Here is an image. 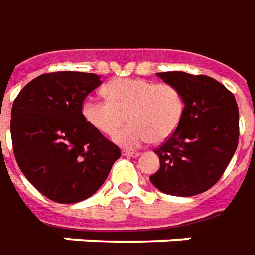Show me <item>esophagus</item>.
Here are the masks:
<instances>
[{
  "label": "esophagus",
  "mask_w": 255,
  "mask_h": 255,
  "mask_svg": "<svg viewBox=\"0 0 255 255\" xmlns=\"http://www.w3.org/2000/svg\"><path fill=\"white\" fill-rule=\"evenodd\" d=\"M123 155L127 157H138L139 156V152H129V150H124Z\"/></svg>",
  "instance_id": "1"
}]
</instances>
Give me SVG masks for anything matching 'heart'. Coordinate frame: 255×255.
Instances as JSON below:
<instances>
[{
	"mask_svg": "<svg viewBox=\"0 0 255 255\" xmlns=\"http://www.w3.org/2000/svg\"><path fill=\"white\" fill-rule=\"evenodd\" d=\"M106 99L88 98L82 103L85 120L124 148H138L150 139L163 142L177 129L184 114V99L171 84L141 78H117L103 88Z\"/></svg>",
	"mask_w": 255,
	"mask_h": 255,
	"instance_id": "heart-1",
	"label": "heart"
}]
</instances>
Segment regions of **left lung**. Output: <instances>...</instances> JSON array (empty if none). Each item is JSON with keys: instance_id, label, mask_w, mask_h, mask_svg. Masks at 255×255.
<instances>
[{"instance_id": "8db88e82", "label": "left lung", "mask_w": 255, "mask_h": 255, "mask_svg": "<svg viewBox=\"0 0 255 255\" xmlns=\"http://www.w3.org/2000/svg\"><path fill=\"white\" fill-rule=\"evenodd\" d=\"M184 99V114L170 138L155 149L160 167L150 176L159 191L177 197L205 193L222 177L239 142V107L233 93L207 75L159 72Z\"/></svg>"}]
</instances>
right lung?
Segmentation results:
<instances>
[{"instance_id":"obj_1","label":"right lung","mask_w":255,"mask_h":255,"mask_svg":"<svg viewBox=\"0 0 255 255\" xmlns=\"http://www.w3.org/2000/svg\"><path fill=\"white\" fill-rule=\"evenodd\" d=\"M102 84L96 74L61 71L34 78L11 112L13 153L44 197L79 202L98 191L121 156L117 145L85 120V98Z\"/></svg>"}]
</instances>
